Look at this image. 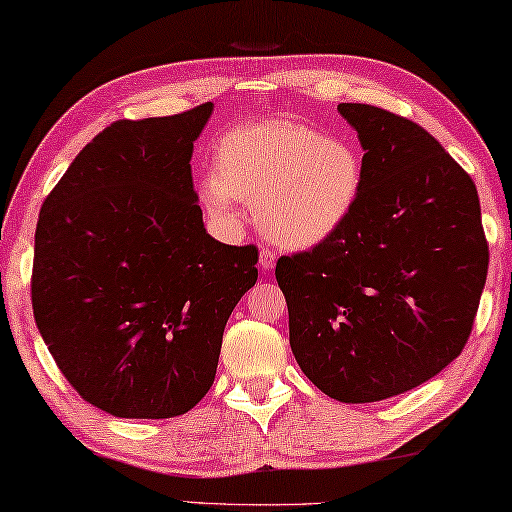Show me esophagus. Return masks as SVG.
Here are the masks:
<instances>
[{"label": "esophagus", "mask_w": 512, "mask_h": 512, "mask_svg": "<svg viewBox=\"0 0 512 512\" xmlns=\"http://www.w3.org/2000/svg\"><path fill=\"white\" fill-rule=\"evenodd\" d=\"M273 264H276V253H273V250H262V253H259V266L266 271L271 269Z\"/></svg>", "instance_id": "esophagus-1"}]
</instances>
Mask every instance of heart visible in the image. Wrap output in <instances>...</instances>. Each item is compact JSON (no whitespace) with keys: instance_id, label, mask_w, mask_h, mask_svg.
Returning <instances> with one entry per match:
<instances>
[{"instance_id":"obj_1","label":"heart","mask_w":512,"mask_h":512,"mask_svg":"<svg viewBox=\"0 0 512 512\" xmlns=\"http://www.w3.org/2000/svg\"><path fill=\"white\" fill-rule=\"evenodd\" d=\"M363 156L347 137L292 119L234 126L213 144V170L197 181L202 207L232 227L241 204L273 243L308 250L338 234L363 190Z\"/></svg>"}]
</instances>
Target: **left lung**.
I'll use <instances>...</instances> for the list:
<instances>
[{"instance_id": "8db88e82", "label": "left lung", "mask_w": 512, "mask_h": 512, "mask_svg": "<svg viewBox=\"0 0 512 512\" xmlns=\"http://www.w3.org/2000/svg\"><path fill=\"white\" fill-rule=\"evenodd\" d=\"M363 147V190L342 230L280 257L289 345L333 400L393 398L467 345L487 278L476 183L414 121L340 103Z\"/></svg>"}]
</instances>
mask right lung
<instances>
[{
  "label": "right lung",
  "mask_w": 512,
  "mask_h": 512,
  "mask_svg": "<svg viewBox=\"0 0 512 512\" xmlns=\"http://www.w3.org/2000/svg\"><path fill=\"white\" fill-rule=\"evenodd\" d=\"M213 103L117 121L80 151L36 225L38 333L75 391L117 418H172L216 379L257 248L207 234L193 142Z\"/></svg>",
  "instance_id": "right-lung-1"
}]
</instances>
